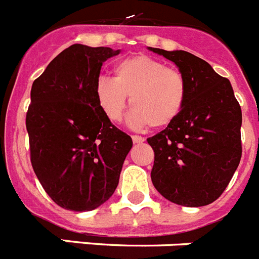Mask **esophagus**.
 I'll return each mask as SVG.
<instances>
[{"label": "esophagus", "mask_w": 259, "mask_h": 259, "mask_svg": "<svg viewBox=\"0 0 259 259\" xmlns=\"http://www.w3.org/2000/svg\"><path fill=\"white\" fill-rule=\"evenodd\" d=\"M132 139H133V142H134V143H143V142H145V138H143V137H141V136H133Z\"/></svg>", "instance_id": "obj_1"}]
</instances>
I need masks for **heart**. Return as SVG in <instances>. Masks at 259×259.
<instances>
[{"label":"heart","instance_id":"1","mask_svg":"<svg viewBox=\"0 0 259 259\" xmlns=\"http://www.w3.org/2000/svg\"><path fill=\"white\" fill-rule=\"evenodd\" d=\"M130 123L154 129L169 126L183 112L188 99V80L177 69L146 55L125 57L113 67V79L99 78L95 98L99 108L112 122L122 120L127 107Z\"/></svg>","mask_w":259,"mask_h":259}]
</instances>
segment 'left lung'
<instances>
[{
	"label": "left lung",
	"instance_id": "1",
	"mask_svg": "<svg viewBox=\"0 0 259 259\" xmlns=\"http://www.w3.org/2000/svg\"><path fill=\"white\" fill-rule=\"evenodd\" d=\"M148 49L175 62L188 80V99L177 120L147 138L155 154L152 184L173 203H212L241 159V107L231 82L204 60L185 51Z\"/></svg>",
	"mask_w": 259,
	"mask_h": 259
}]
</instances>
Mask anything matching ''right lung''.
Instances as JSON below:
<instances>
[{
    "instance_id": "right-lung-1",
    "label": "right lung",
    "mask_w": 259,
    "mask_h": 259,
    "mask_svg": "<svg viewBox=\"0 0 259 259\" xmlns=\"http://www.w3.org/2000/svg\"><path fill=\"white\" fill-rule=\"evenodd\" d=\"M118 53L74 44L32 83L26 114L31 164L47 194L65 210L91 211L108 201L133 146L95 98L103 62Z\"/></svg>"
}]
</instances>
